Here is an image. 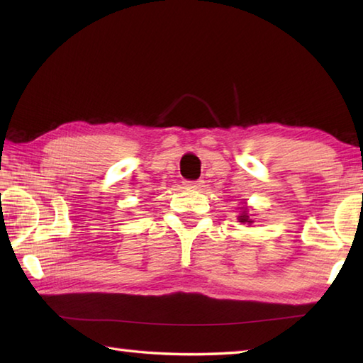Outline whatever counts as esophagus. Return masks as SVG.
<instances>
[{"instance_id": "esophagus-1", "label": "esophagus", "mask_w": 363, "mask_h": 363, "mask_svg": "<svg viewBox=\"0 0 363 363\" xmlns=\"http://www.w3.org/2000/svg\"><path fill=\"white\" fill-rule=\"evenodd\" d=\"M186 187L198 190V189L204 187V181H190V182H186Z\"/></svg>"}]
</instances>
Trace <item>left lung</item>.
<instances>
[{"instance_id": "1", "label": "left lung", "mask_w": 363, "mask_h": 363, "mask_svg": "<svg viewBox=\"0 0 363 363\" xmlns=\"http://www.w3.org/2000/svg\"><path fill=\"white\" fill-rule=\"evenodd\" d=\"M238 221H240V223H248V225H251V223H252V220L250 218V215H248V211H246V209H243V212H242L240 215H238Z\"/></svg>"}]
</instances>
